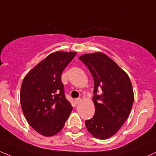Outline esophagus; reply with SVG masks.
<instances>
[{
    "label": "esophagus",
    "instance_id": "esophagus-1",
    "mask_svg": "<svg viewBox=\"0 0 156 156\" xmlns=\"http://www.w3.org/2000/svg\"><path fill=\"white\" fill-rule=\"evenodd\" d=\"M81 102V99H80V98H77L76 99V103L77 105H78L79 103Z\"/></svg>",
    "mask_w": 156,
    "mask_h": 156
}]
</instances>
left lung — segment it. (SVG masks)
Here are the masks:
<instances>
[{
    "instance_id": "8db88e82",
    "label": "left lung",
    "mask_w": 156,
    "mask_h": 156,
    "mask_svg": "<svg viewBox=\"0 0 156 156\" xmlns=\"http://www.w3.org/2000/svg\"><path fill=\"white\" fill-rule=\"evenodd\" d=\"M79 59L89 68L94 78V115L85 122L95 138L106 140L121 128L130 114L134 92L130 78L113 60L102 52L83 54ZM102 94L97 95L98 89Z\"/></svg>"
}]
</instances>
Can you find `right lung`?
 I'll use <instances>...</instances> for the list:
<instances>
[{
    "instance_id": "1",
    "label": "right lung",
    "mask_w": 156,
    "mask_h": 156,
    "mask_svg": "<svg viewBox=\"0 0 156 156\" xmlns=\"http://www.w3.org/2000/svg\"><path fill=\"white\" fill-rule=\"evenodd\" d=\"M76 54H50L33 67L22 81L20 103L24 117L32 128L45 136L59 133L73 110L65 98L61 76Z\"/></svg>"
}]
</instances>
